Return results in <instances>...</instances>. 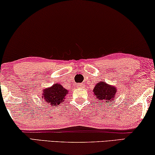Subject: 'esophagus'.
Listing matches in <instances>:
<instances>
[{
    "label": "esophagus",
    "mask_w": 155,
    "mask_h": 155,
    "mask_svg": "<svg viewBox=\"0 0 155 155\" xmlns=\"http://www.w3.org/2000/svg\"><path fill=\"white\" fill-rule=\"evenodd\" d=\"M77 86H78V87H84V84H79V85H77Z\"/></svg>",
    "instance_id": "1"
}]
</instances>
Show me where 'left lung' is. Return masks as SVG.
I'll list each match as a JSON object with an SVG mask.
<instances>
[{
	"label": "left lung",
	"instance_id": "left-lung-1",
	"mask_svg": "<svg viewBox=\"0 0 155 155\" xmlns=\"http://www.w3.org/2000/svg\"><path fill=\"white\" fill-rule=\"evenodd\" d=\"M117 91L115 85L108 84L105 81H100L96 84L92 92L101 102L107 104L114 101Z\"/></svg>",
	"mask_w": 155,
	"mask_h": 155
}]
</instances>
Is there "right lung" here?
I'll use <instances>...</instances> for the list:
<instances>
[{"mask_svg":"<svg viewBox=\"0 0 155 155\" xmlns=\"http://www.w3.org/2000/svg\"><path fill=\"white\" fill-rule=\"evenodd\" d=\"M68 93L69 91L61 84H55L52 86L44 89L41 97L45 100L43 102L54 107L63 104L65 96Z\"/></svg>","mask_w":155,"mask_h":155,"instance_id":"1","label":"right lung"}]
</instances>
